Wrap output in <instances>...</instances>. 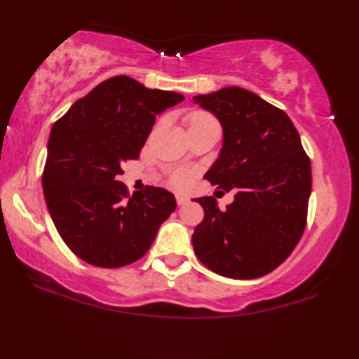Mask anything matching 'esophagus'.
Wrapping results in <instances>:
<instances>
[{
  "instance_id": "obj_1",
  "label": "esophagus",
  "mask_w": 359,
  "mask_h": 359,
  "mask_svg": "<svg viewBox=\"0 0 359 359\" xmlns=\"http://www.w3.org/2000/svg\"><path fill=\"white\" fill-rule=\"evenodd\" d=\"M175 201H177L179 205H184V204L188 203V198L187 196H182V194H177V196H175Z\"/></svg>"
}]
</instances>
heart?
<instances>
[{
    "label": "heart",
    "instance_id": "b5f03b06",
    "mask_svg": "<svg viewBox=\"0 0 359 359\" xmlns=\"http://www.w3.org/2000/svg\"><path fill=\"white\" fill-rule=\"evenodd\" d=\"M208 120H214V118H212L210 115L204 114V112H194V114L190 115V117H188V123L196 125V123H203V121H208ZM190 125H188V126H190ZM171 182H172L174 187L187 188L188 185L191 184V175L188 174V172H185V171H179V172H175L172 175Z\"/></svg>",
    "mask_w": 359,
    "mask_h": 359
}]
</instances>
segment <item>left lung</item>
<instances>
[{
    "instance_id": "1",
    "label": "left lung",
    "mask_w": 359,
    "mask_h": 359,
    "mask_svg": "<svg viewBox=\"0 0 359 359\" xmlns=\"http://www.w3.org/2000/svg\"><path fill=\"white\" fill-rule=\"evenodd\" d=\"M193 101L223 130L220 155L204 177L236 190L226 210L212 196L194 199L204 209L191 236L194 253L223 277H263L290 257L306 228L311 160L288 115L258 95L224 87Z\"/></svg>"
}]
</instances>
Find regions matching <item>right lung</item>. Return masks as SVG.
Returning a JSON list of instances; mask_svg holds the SVG:
<instances>
[{"label": "right lung", "instance_id": "right-lung-1", "mask_svg": "<svg viewBox=\"0 0 359 359\" xmlns=\"http://www.w3.org/2000/svg\"><path fill=\"white\" fill-rule=\"evenodd\" d=\"M180 93L150 90L128 76L101 82L52 126L42 175L44 198L65 244L100 267L144 257L161 223L175 210L165 188L128 196L121 165L137 160L158 114Z\"/></svg>", "mask_w": 359, "mask_h": 359}]
</instances>
